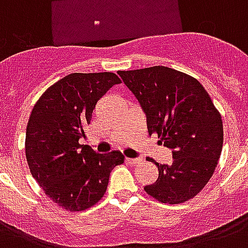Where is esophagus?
Segmentation results:
<instances>
[{
    "mask_svg": "<svg viewBox=\"0 0 248 248\" xmlns=\"http://www.w3.org/2000/svg\"><path fill=\"white\" fill-rule=\"evenodd\" d=\"M143 161L141 158H126V162L128 163V165H138V163H140Z\"/></svg>",
    "mask_w": 248,
    "mask_h": 248,
    "instance_id": "34e87169",
    "label": "esophagus"
}]
</instances>
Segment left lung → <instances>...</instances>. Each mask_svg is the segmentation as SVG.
Wrapping results in <instances>:
<instances>
[{
  "instance_id": "left-lung-1",
  "label": "left lung",
  "mask_w": 248,
  "mask_h": 248,
  "mask_svg": "<svg viewBox=\"0 0 248 248\" xmlns=\"http://www.w3.org/2000/svg\"><path fill=\"white\" fill-rule=\"evenodd\" d=\"M118 75L139 101L148 132L171 149L172 162L158 167L155 184L145 192L162 203L190 200L215 171L223 149V121L211 97L196 78L172 68L120 71Z\"/></svg>"
}]
</instances>
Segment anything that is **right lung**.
Masks as SVG:
<instances>
[{"label": "right lung", "mask_w": 248, "mask_h": 248, "mask_svg": "<svg viewBox=\"0 0 248 248\" xmlns=\"http://www.w3.org/2000/svg\"><path fill=\"white\" fill-rule=\"evenodd\" d=\"M117 75L71 73L48 87L38 99L25 132V155L32 176L55 203L68 211H82L104 196L112 170L122 165L118 151L104 155L79 144L86 139L97 100Z\"/></svg>", "instance_id": "right-lung-1"}]
</instances>
